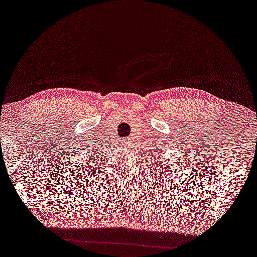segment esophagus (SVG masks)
Here are the masks:
<instances>
[{
	"label": "esophagus",
	"mask_w": 257,
	"mask_h": 257,
	"mask_svg": "<svg viewBox=\"0 0 257 257\" xmlns=\"http://www.w3.org/2000/svg\"><path fill=\"white\" fill-rule=\"evenodd\" d=\"M119 143H120V145H122V146H124V147H127V146L129 145V140L124 138V139H121V140H120Z\"/></svg>",
	"instance_id": "34e87169"
}]
</instances>
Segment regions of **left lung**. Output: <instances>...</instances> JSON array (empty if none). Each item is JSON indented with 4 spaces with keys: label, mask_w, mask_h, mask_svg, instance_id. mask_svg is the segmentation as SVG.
I'll return each instance as SVG.
<instances>
[{
    "label": "left lung",
    "mask_w": 257,
    "mask_h": 257,
    "mask_svg": "<svg viewBox=\"0 0 257 257\" xmlns=\"http://www.w3.org/2000/svg\"><path fill=\"white\" fill-rule=\"evenodd\" d=\"M156 155H158V152H156ZM156 155L154 154V156H156ZM157 157H158V156H157ZM163 159H165V158H163ZM168 161H170V160H169V159H168ZM161 165H163L164 167H161ZM168 166H169V162H167V160H166V161H163V162H161V163H160V168H162V170H163V168H165V169H166V170H165V173H170V172H171V170H169V169L167 168Z\"/></svg>",
    "instance_id": "1"
}]
</instances>
